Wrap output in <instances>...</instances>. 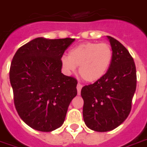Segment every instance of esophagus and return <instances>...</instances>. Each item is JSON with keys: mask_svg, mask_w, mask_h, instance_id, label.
Masks as SVG:
<instances>
[{"mask_svg": "<svg viewBox=\"0 0 147 147\" xmlns=\"http://www.w3.org/2000/svg\"><path fill=\"white\" fill-rule=\"evenodd\" d=\"M82 84H77V92H78V94L80 95V92H81V89H82Z\"/></svg>", "mask_w": 147, "mask_h": 147, "instance_id": "esophagus-1", "label": "esophagus"}]
</instances>
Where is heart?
Returning a JSON list of instances; mask_svg holds the SVG:
<instances>
[{
    "mask_svg": "<svg viewBox=\"0 0 147 147\" xmlns=\"http://www.w3.org/2000/svg\"><path fill=\"white\" fill-rule=\"evenodd\" d=\"M113 59V50L108 43L84 42L63 55L61 64L66 73L71 74L79 66V73L87 82H95L107 72Z\"/></svg>",
    "mask_w": 147,
    "mask_h": 147,
    "instance_id": "b5f03b06",
    "label": "heart"
}]
</instances>
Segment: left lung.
I'll return each mask as SVG.
<instances>
[{"label": "left lung", "instance_id": "left-lung-1", "mask_svg": "<svg viewBox=\"0 0 147 147\" xmlns=\"http://www.w3.org/2000/svg\"><path fill=\"white\" fill-rule=\"evenodd\" d=\"M113 59L107 72L94 84L82 88L83 117L86 125L97 132L119 126L130 113L137 85L133 57L117 40L107 36Z\"/></svg>", "mask_w": 147, "mask_h": 147}]
</instances>
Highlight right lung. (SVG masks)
Listing matches in <instances>:
<instances>
[{
	"instance_id": "1",
	"label": "right lung",
	"mask_w": 147,
	"mask_h": 147,
	"mask_svg": "<svg viewBox=\"0 0 147 147\" xmlns=\"http://www.w3.org/2000/svg\"><path fill=\"white\" fill-rule=\"evenodd\" d=\"M75 38H37L17 51L9 80L17 112L25 123L42 132L60 127L77 80L61 72V58Z\"/></svg>"
}]
</instances>
